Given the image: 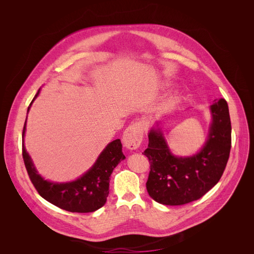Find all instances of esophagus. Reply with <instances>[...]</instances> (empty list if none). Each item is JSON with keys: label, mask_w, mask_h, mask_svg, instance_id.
<instances>
[{"label": "esophagus", "mask_w": 254, "mask_h": 254, "mask_svg": "<svg viewBox=\"0 0 254 254\" xmlns=\"http://www.w3.org/2000/svg\"><path fill=\"white\" fill-rule=\"evenodd\" d=\"M143 140V127L139 123L130 125L124 134V144L127 149L135 150L140 147Z\"/></svg>", "instance_id": "obj_1"}]
</instances>
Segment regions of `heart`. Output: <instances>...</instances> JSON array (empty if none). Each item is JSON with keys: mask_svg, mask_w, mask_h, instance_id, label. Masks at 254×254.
<instances>
[{"mask_svg": "<svg viewBox=\"0 0 254 254\" xmlns=\"http://www.w3.org/2000/svg\"><path fill=\"white\" fill-rule=\"evenodd\" d=\"M175 102H176V100L175 99H170L168 102H167V107H171V106H173L175 104Z\"/></svg>", "mask_w": 254, "mask_h": 254, "instance_id": "heart-1", "label": "heart"}]
</instances>
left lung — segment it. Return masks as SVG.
Listing matches in <instances>:
<instances>
[{
  "label": "left lung",
  "instance_id": "1",
  "mask_svg": "<svg viewBox=\"0 0 254 254\" xmlns=\"http://www.w3.org/2000/svg\"><path fill=\"white\" fill-rule=\"evenodd\" d=\"M212 123L209 135L197 153L175 156L169 148L161 122L148 132V148L144 151L149 159L150 172L146 189L155 202L184 205L202 197L221 178L229 161L232 145V126L229 106L220 99L210 106Z\"/></svg>",
  "mask_w": 254,
  "mask_h": 254
}]
</instances>
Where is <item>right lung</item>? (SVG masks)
<instances>
[{
	"label": "right lung",
	"mask_w": 254,
	"mask_h": 254,
	"mask_svg": "<svg viewBox=\"0 0 254 254\" xmlns=\"http://www.w3.org/2000/svg\"><path fill=\"white\" fill-rule=\"evenodd\" d=\"M40 89L30 104L28 112ZM28 118V116H26ZM26 119L22 131V157L29 177L43 198L63 210L77 213L93 212L103 207L109 194L110 176L114 168L126 158L119 139L110 142L99 155L96 163L82 176L71 182H51L45 180L36 170L24 147Z\"/></svg>",
	"instance_id": "add662e5"
}]
</instances>
